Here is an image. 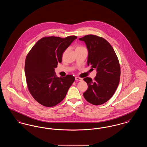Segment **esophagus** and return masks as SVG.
Listing matches in <instances>:
<instances>
[{"mask_svg":"<svg viewBox=\"0 0 147 147\" xmlns=\"http://www.w3.org/2000/svg\"><path fill=\"white\" fill-rule=\"evenodd\" d=\"M76 80L81 82V81H82V80H83V79H82V78H79V77H76Z\"/></svg>","mask_w":147,"mask_h":147,"instance_id":"esophagus-1","label":"esophagus"}]
</instances>
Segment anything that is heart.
<instances>
[{
	"mask_svg": "<svg viewBox=\"0 0 147 147\" xmlns=\"http://www.w3.org/2000/svg\"><path fill=\"white\" fill-rule=\"evenodd\" d=\"M81 47H78L77 49H78V48H81Z\"/></svg>",
	"mask_w": 147,
	"mask_h": 147,
	"instance_id": "heart-1",
	"label": "heart"
}]
</instances>
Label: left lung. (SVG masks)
Here are the masks:
<instances>
[{
  "label": "left lung",
  "instance_id": "obj_1",
  "mask_svg": "<svg viewBox=\"0 0 147 147\" xmlns=\"http://www.w3.org/2000/svg\"><path fill=\"white\" fill-rule=\"evenodd\" d=\"M79 40L85 42L88 51V65L97 71L94 80L84 78L88 85L84 98L92 105L103 104L118 87L121 74L119 59L111 45L102 37L89 35Z\"/></svg>",
  "mask_w": 147,
  "mask_h": 147
}]
</instances>
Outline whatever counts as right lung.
Returning a JSON list of instances; mask_svg holds the SVG:
<instances>
[{
	"label": "right lung",
	"mask_w": 147,
	"mask_h": 147,
	"mask_svg": "<svg viewBox=\"0 0 147 147\" xmlns=\"http://www.w3.org/2000/svg\"><path fill=\"white\" fill-rule=\"evenodd\" d=\"M77 38L76 36L43 37L29 52L25 64L26 82L31 95L40 104L47 107L57 105L74 82L71 75L57 77L55 68L62 62L64 51Z\"/></svg>",
	"instance_id": "1"
}]
</instances>
